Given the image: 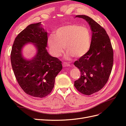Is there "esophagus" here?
<instances>
[{
	"label": "esophagus",
	"instance_id": "esophagus-1",
	"mask_svg": "<svg viewBox=\"0 0 126 126\" xmlns=\"http://www.w3.org/2000/svg\"><path fill=\"white\" fill-rule=\"evenodd\" d=\"M63 67H70L71 66V65H70V64L68 63H66V62H64V63H63Z\"/></svg>",
	"mask_w": 126,
	"mask_h": 126
}]
</instances>
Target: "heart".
<instances>
[{
  "label": "heart",
  "instance_id": "b5f03b06",
  "mask_svg": "<svg viewBox=\"0 0 126 126\" xmlns=\"http://www.w3.org/2000/svg\"><path fill=\"white\" fill-rule=\"evenodd\" d=\"M91 42V36L88 28L77 25L63 26L57 29L54 35L49 36L48 45L55 57L62 55L65 47L66 58L73 56L79 58L89 51Z\"/></svg>",
  "mask_w": 126,
  "mask_h": 126
}]
</instances>
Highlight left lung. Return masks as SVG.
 Listing matches in <instances>:
<instances>
[{
    "label": "left lung",
    "instance_id": "8db88e82",
    "mask_svg": "<svg viewBox=\"0 0 126 126\" xmlns=\"http://www.w3.org/2000/svg\"><path fill=\"white\" fill-rule=\"evenodd\" d=\"M75 17L88 23L92 37L89 51L74 63L81 72L74 86L80 93L90 95L101 90L108 81L113 66V49L108 34L99 24L86 15Z\"/></svg>",
    "mask_w": 126,
    "mask_h": 126
}]
</instances>
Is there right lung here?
I'll use <instances>...</instances> for the list:
<instances>
[{
	"mask_svg": "<svg viewBox=\"0 0 126 126\" xmlns=\"http://www.w3.org/2000/svg\"><path fill=\"white\" fill-rule=\"evenodd\" d=\"M47 32L41 22L28 25L18 34L11 49V66L18 83L25 93L34 97L43 98L54 87L55 78L62 70V62L49 54L46 49ZM32 43L36 53L32 59L25 58L22 49Z\"/></svg>",
	"mask_w": 126,
	"mask_h": 126,
	"instance_id": "1",
	"label": "right lung"
}]
</instances>
